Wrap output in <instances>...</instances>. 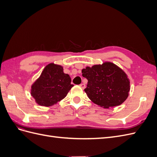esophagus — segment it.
<instances>
[{"label":"esophagus","instance_id":"34e87169","mask_svg":"<svg viewBox=\"0 0 157 157\" xmlns=\"http://www.w3.org/2000/svg\"><path fill=\"white\" fill-rule=\"evenodd\" d=\"M80 86L81 87L82 89H84L85 88H86V85H85V84H83V83H82V84H80Z\"/></svg>","mask_w":157,"mask_h":157}]
</instances>
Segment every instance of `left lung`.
Here are the masks:
<instances>
[{
	"label": "left lung",
	"mask_w": 157,
	"mask_h": 157,
	"mask_svg": "<svg viewBox=\"0 0 157 157\" xmlns=\"http://www.w3.org/2000/svg\"><path fill=\"white\" fill-rule=\"evenodd\" d=\"M88 80L84 89L88 97L99 107L109 109L120 105L129 96L130 82L121 68L110 61L82 70Z\"/></svg>",
	"instance_id": "left-lung-1"
}]
</instances>
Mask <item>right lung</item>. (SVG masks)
<instances>
[{
	"mask_svg": "<svg viewBox=\"0 0 157 157\" xmlns=\"http://www.w3.org/2000/svg\"><path fill=\"white\" fill-rule=\"evenodd\" d=\"M62 66L50 63L44 68L40 77L31 85V95L40 106L50 107L64 99L73 86Z\"/></svg>",
	"mask_w": 157,
	"mask_h": 157,
	"instance_id": "right-lung-1",
	"label": "right lung"
}]
</instances>
